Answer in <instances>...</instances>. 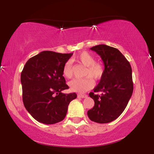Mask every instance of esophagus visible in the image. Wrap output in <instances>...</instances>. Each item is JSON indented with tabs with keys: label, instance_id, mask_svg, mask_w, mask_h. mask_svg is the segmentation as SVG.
I'll return each instance as SVG.
<instances>
[{
	"label": "esophagus",
	"instance_id": "34e87169",
	"mask_svg": "<svg viewBox=\"0 0 154 154\" xmlns=\"http://www.w3.org/2000/svg\"><path fill=\"white\" fill-rule=\"evenodd\" d=\"M78 97H79V98H87L88 95H86V94H79Z\"/></svg>",
	"mask_w": 154,
	"mask_h": 154
}]
</instances>
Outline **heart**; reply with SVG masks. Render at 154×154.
<instances>
[{
    "mask_svg": "<svg viewBox=\"0 0 154 154\" xmlns=\"http://www.w3.org/2000/svg\"><path fill=\"white\" fill-rule=\"evenodd\" d=\"M76 60L79 63L86 66L85 70V76L88 77L82 79H74L69 82V85L72 91L77 93H84L93 88L94 82L93 79H99L103 75L104 66L102 63L95 61V58L90 53H80L76 56ZM63 75L67 79L71 78L73 75L72 63L71 61H67L63 67Z\"/></svg>",
    "mask_w": 154,
    "mask_h": 154,
    "instance_id": "b5f03b06",
    "label": "heart"
}]
</instances>
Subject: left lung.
<instances>
[{
  "instance_id": "1",
  "label": "left lung",
  "mask_w": 154,
  "mask_h": 154,
  "mask_svg": "<svg viewBox=\"0 0 154 154\" xmlns=\"http://www.w3.org/2000/svg\"><path fill=\"white\" fill-rule=\"evenodd\" d=\"M101 58L103 75L98 85L89 95L94 100L93 109L88 111L91 121L104 124L115 120L126 108L133 92L132 68L129 61L118 49L98 45L91 48ZM100 91V95L95 92Z\"/></svg>"
}]
</instances>
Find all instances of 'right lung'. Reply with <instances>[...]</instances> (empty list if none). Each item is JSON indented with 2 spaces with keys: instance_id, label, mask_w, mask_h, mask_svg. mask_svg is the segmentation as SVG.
<instances>
[{
  "instance_id": "1",
  "label": "right lung",
  "mask_w": 154,
  "mask_h": 154,
  "mask_svg": "<svg viewBox=\"0 0 154 154\" xmlns=\"http://www.w3.org/2000/svg\"><path fill=\"white\" fill-rule=\"evenodd\" d=\"M72 54L43 51L24 65L21 74L23 103L39 122L53 125L62 121L69 104L77 98L75 93H61L69 88L63 76V67Z\"/></svg>"
}]
</instances>
